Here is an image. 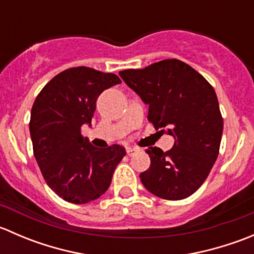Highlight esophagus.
Instances as JSON below:
<instances>
[{
	"mask_svg": "<svg viewBox=\"0 0 254 254\" xmlns=\"http://www.w3.org/2000/svg\"><path fill=\"white\" fill-rule=\"evenodd\" d=\"M135 152H136V148H135V147H129V148H127V156H132Z\"/></svg>",
	"mask_w": 254,
	"mask_h": 254,
	"instance_id": "esophagus-1",
	"label": "esophagus"
}]
</instances>
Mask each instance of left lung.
<instances>
[{
    "instance_id": "obj_1",
    "label": "left lung",
    "mask_w": 254,
    "mask_h": 254,
    "mask_svg": "<svg viewBox=\"0 0 254 254\" xmlns=\"http://www.w3.org/2000/svg\"><path fill=\"white\" fill-rule=\"evenodd\" d=\"M119 75L148 104V122L175 137L166 152L156 146L146 150L151 165L140 173L143 187L166 200L188 198L205 182L219 155L224 120L214 88L177 59Z\"/></svg>"
}]
</instances>
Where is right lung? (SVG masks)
<instances>
[{
  "mask_svg": "<svg viewBox=\"0 0 254 254\" xmlns=\"http://www.w3.org/2000/svg\"><path fill=\"white\" fill-rule=\"evenodd\" d=\"M114 73L78 66L63 71L40 91L30 113L33 152L47 184L61 199L86 204L103 195L125 148H97L83 139L96 101L104 89L120 83Z\"/></svg>",
  "mask_w": 254,
  "mask_h": 254,
  "instance_id": "1",
  "label": "right lung"
}]
</instances>
